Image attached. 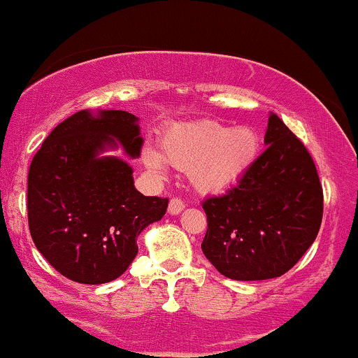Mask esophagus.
<instances>
[{"label":"esophagus","mask_w":358,"mask_h":358,"mask_svg":"<svg viewBox=\"0 0 358 358\" xmlns=\"http://www.w3.org/2000/svg\"><path fill=\"white\" fill-rule=\"evenodd\" d=\"M184 208H186V204H184L180 199H178V197H174V199H171L169 203V214H172V216H178V214L184 211Z\"/></svg>","instance_id":"obj_1"}]
</instances>
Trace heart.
<instances>
[{"mask_svg": "<svg viewBox=\"0 0 358 358\" xmlns=\"http://www.w3.org/2000/svg\"><path fill=\"white\" fill-rule=\"evenodd\" d=\"M259 150V137L248 125L229 129L214 120L180 122L166 129L161 152L145 147L142 162L154 176H166V162L187 171L196 191L221 192L236 184Z\"/></svg>", "mask_w": 358, "mask_h": 358, "instance_id": "b5f03b06", "label": "heart"}]
</instances>
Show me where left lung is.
<instances>
[{
  "instance_id": "left-lung-1",
  "label": "left lung",
  "mask_w": 358,
  "mask_h": 358,
  "mask_svg": "<svg viewBox=\"0 0 358 358\" xmlns=\"http://www.w3.org/2000/svg\"><path fill=\"white\" fill-rule=\"evenodd\" d=\"M266 150L222 196L206 199L201 248L221 275L238 281L278 278L317 238L323 191L312 155L276 113Z\"/></svg>"
}]
</instances>
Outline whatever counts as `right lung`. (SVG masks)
Returning a JSON list of instances; mask_svg holds the SVG:
<instances>
[{
  "label": "right lung",
  "instance_id": "1",
  "mask_svg": "<svg viewBox=\"0 0 358 358\" xmlns=\"http://www.w3.org/2000/svg\"><path fill=\"white\" fill-rule=\"evenodd\" d=\"M138 117L80 110L52 130L28 172V224L36 250L58 273L83 285L119 278L137 256V236L161 221L169 199L134 186L120 147L141 157Z\"/></svg>",
  "mask_w": 358,
  "mask_h": 358
}]
</instances>
